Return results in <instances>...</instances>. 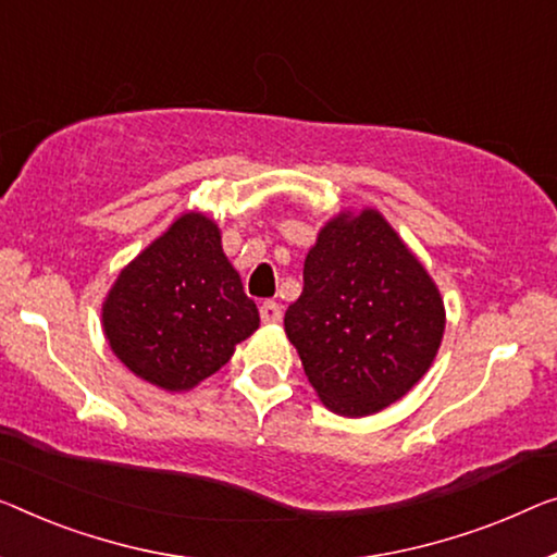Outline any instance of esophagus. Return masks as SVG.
Returning <instances> with one entry per match:
<instances>
[{
	"label": "esophagus",
	"mask_w": 557,
	"mask_h": 557,
	"mask_svg": "<svg viewBox=\"0 0 557 557\" xmlns=\"http://www.w3.org/2000/svg\"><path fill=\"white\" fill-rule=\"evenodd\" d=\"M260 318L262 322H268V325H275V322L282 320V307L275 300H268L260 305Z\"/></svg>",
	"instance_id": "1"
}]
</instances>
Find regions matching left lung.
I'll return each mask as SVG.
<instances>
[{
    "label": "left lung",
    "mask_w": 557,
    "mask_h": 557,
    "mask_svg": "<svg viewBox=\"0 0 557 557\" xmlns=\"http://www.w3.org/2000/svg\"><path fill=\"white\" fill-rule=\"evenodd\" d=\"M302 280L285 332L332 412H380L430 370L445 332L443 297L377 210L332 218Z\"/></svg>",
    "instance_id": "left-lung-1"
}]
</instances>
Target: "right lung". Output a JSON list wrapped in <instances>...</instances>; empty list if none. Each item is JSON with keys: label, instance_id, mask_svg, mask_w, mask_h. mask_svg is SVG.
<instances>
[{"label": "right lung", "instance_id": "1", "mask_svg": "<svg viewBox=\"0 0 557 557\" xmlns=\"http://www.w3.org/2000/svg\"><path fill=\"white\" fill-rule=\"evenodd\" d=\"M102 327L137 377L182 393L232 358L260 327V312L222 252L220 227L187 212L120 272Z\"/></svg>", "mask_w": 557, "mask_h": 557}]
</instances>
